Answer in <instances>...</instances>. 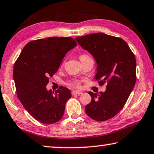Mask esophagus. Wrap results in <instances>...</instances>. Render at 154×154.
Returning a JSON list of instances; mask_svg holds the SVG:
<instances>
[{"label": "esophagus", "instance_id": "obj_1", "mask_svg": "<svg viewBox=\"0 0 154 154\" xmlns=\"http://www.w3.org/2000/svg\"><path fill=\"white\" fill-rule=\"evenodd\" d=\"M72 94L74 95H81L82 94V92L80 91H73L72 92Z\"/></svg>", "mask_w": 154, "mask_h": 154}]
</instances>
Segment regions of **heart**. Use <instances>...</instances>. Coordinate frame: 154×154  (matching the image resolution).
<instances>
[{"label":"heart","mask_w":154,"mask_h":154,"mask_svg":"<svg viewBox=\"0 0 154 154\" xmlns=\"http://www.w3.org/2000/svg\"><path fill=\"white\" fill-rule=\"evenodd\" d=\"M88 57L87 55L82 54L80 57H80ZM81 82H82L81 80H73V81L69 82V84L68 85H69V86H71V87L80 88V87H81Z\"/></svg>","instance_id":"b5f03b06"}]
</instances>
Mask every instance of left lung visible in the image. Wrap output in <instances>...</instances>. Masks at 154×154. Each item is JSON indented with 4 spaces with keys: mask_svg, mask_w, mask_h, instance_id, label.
Masks as SVG:
<instances>
[{
    "mask_svg": "<svg viewBox=\"0 0 154 154\" xmlns=\"http://www.w3.org/2000/svg\"><path fill=\"white\" fill-rule=\"evenodd\" d=\"M83 49L94 57L97 69L95 80L108 82L104 92H89L91 102L85 107L89 117L103 122L114 117L122 109L136 82V59L124 40L97 32L77 37Z\"/></svg>",
    "mask_w": 154,
    "mask_h": 154,
    "instance_id": "1",
    "label": "left lung"
}]
</instances>
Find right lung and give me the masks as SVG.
I'll return each instance as SVG.
<instances>
[{"mask_svg":"<svg viewBox=\"0 0 154 154\" xmlns=\"http://www.w3.org/2000/svg\"><path fill=\"white\" fill-rule=\"evenodd\" d=\"M75 46L72 37L37 39L28 43L15 63L13 77L17 97L39 122L52 124L64 114L65 104L72 96L70 90L60 87L54 94L46 85L67 52Z\"/></svg>","mask_w":154,"mask_h":154,"instance_id":"right-lung-1","label":"right lung"}]
</instances>
